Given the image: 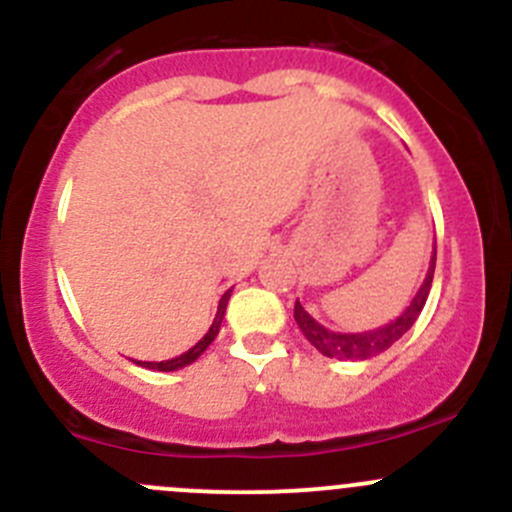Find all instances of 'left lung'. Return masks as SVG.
<instances>
[{
    "label": "left lung",
    "mask_w": 512,
    "mask_h": 512,
    "mask_svg": "<svg viewBox=\"0 0 512 512\" xmlns=\"http://www.w3.org/2000/svg\"><path fill=\"white\" fill-rule=\"evenodd\" d=\"M433 270H436V250H433L431 257V267H428V275L423 280L421 289L416 292L414 302L404 309L399 319H394L391 324H384V327L374 329V332H361V334H339V332H329L324 329L322 324L314 322L304 307L299 302H294V322L299 324L304 337L309 339L312 347H317L319 352L329 359H352V361H364L371 359V356L386 352L394 342H399L418 319L421 314L423 304H426L428 292H431V282H433Z\"/></svg>",
    "instance_id": "left-lung-1"
}]
</instances>
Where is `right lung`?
<instances>
[{"instance_id":"add662e5","label":"right lung","mask_w":512,"mask_h":512,"mask_svg":"<svg viewBox=\"0 0 512 512\" xmlns=\"http://www.w3.org/2000/svg\"><path fill=\"white\" fill-rule=\"evenodd\" d=\"M227 299H230V292L223 294V299H220V304H218V314H215L213 324H210V329H208V334H205V337L200 339V342L195 344L193 349H188V352H185V354L175 356V359H168V361H138V364L146 366V369H156V371H175V369H183V366L193 364V361L198 359V356L203 354L205 349L210 347V344H213V339L218 337L220 324H223V317H225Z\"/></svg>"}]
</instances>
